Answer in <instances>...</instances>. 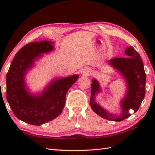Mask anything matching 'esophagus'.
<instances>
[{"instance_id":"obj_1","label":"esophagus","mask_w":155,"mask_h":155,"mask_svg":"<svg viewBox=\"0 0 155 155\" xmlns=\"http://www.w3.org/2000/svg\"><path fill=\"white\" fill-rule=\"evenodd\" d=\"M83 75L87 76V75H89L91 74V71L89 68H84L83 69V72H82Z\"/></svg>"}]
</instances>
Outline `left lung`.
Listing matches in <instances>:
<instances>
[{
    "label": "left lung",
    "instance_id": "left-lung-1",
    "mask_svg": "<svg viewBox=\"0 0 155 155\" xmlns=\"http://www.w3.org/2000/svg\"><path fill=\"white\" fill-rule=\"evenodd\" d=\"M124 54L126 58H115L107 61L108 65L119 72L127 84L124 97L120 101L121 113L118 116L97 103L96 95L101 92V87L96 78L92 79L91 107L101 117L111 121H122L129 117L132 111L136 113L145 95L146 74L142 59L133 47H127Z\"/></svg>",
    "mask_w": 155,
    "mask_h": 155
}]
</instances>
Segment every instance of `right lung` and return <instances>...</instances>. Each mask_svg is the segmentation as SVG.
<instances>
[{
    "mask_svg": "<svg viewBox=\"0 0 155 155\" xmlns=\"http://www.w3.org/2000/svg\"><path fill=\"white\" fill-rule=\"evenodd\" d=\"M54 42L41 41L24 46L15 54L6 77V99L19 120L40 125L58 117L65 105L66 94L79 76L54 78L40 93H32L25 77L44 54L54 51Z\"/></svg>",
    "mask_w": 155,
    "mask_h": 155,
    "instance_id": "right-lung-1",
    "label": "right lung"
}]
</instances>
